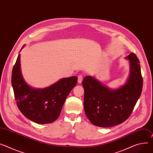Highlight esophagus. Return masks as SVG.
Segmentation results:
<instances>
[{
	"label": "esophagus",
	"mask_w": 153,
	"mask_h": 153,
	"mask_svg": "<svg viewBox=\"0 0 153 153\" xmlns=\"http://www.w3.org/2000/svg\"><path fill=\"white\" fill-rule=\"evenodd\" d=\"M82 79H83V76L80 74L78 76V83L79 84H81L82 82Z\"/></svg>",
	"instance_id": "esophagus-1"
}]
</instances>
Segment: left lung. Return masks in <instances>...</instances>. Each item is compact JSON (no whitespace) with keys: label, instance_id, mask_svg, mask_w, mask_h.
<instances>
[{"label":"left lung","instance_id":"1","mask_svg":"<svg viewBox=\"0 0 153 153\" xmlns=\"http://www.w3.org/2000/svg\"><path fill=\"white\" fill-rule=\"evenodd\" d=\"M126 59L129 60V76L120 88L110 89L91 76H85L82 81L85 113L96 126L111 127L123 123L129 117L140 98L143 78L139 60L132 52Z\"/></svg>","mask_w":153,"mask_h":153}]
</instances>
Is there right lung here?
<instances>
[{"instance_id": "add662e5", "label": "right lung", "mask_w": 153, "mask_h": 153, "mask_svg": "<svg viewBox=\"0 0 153 153\" xmlns=\"http://www.w3.org/2000/svg\"><path fill=\"white\" fill-rule=\"evenodd\" d=\"M77 82V77L73 76L63 78L43 89L32 88L22 75L20 54L12 71L11 84L17 105L26 118L38 124L51 123L58 118L67 96Z\"/></svg>"}]
</instances>
